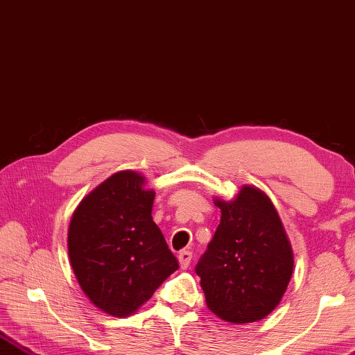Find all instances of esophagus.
<instances>
[{"mask_svg":"<svg viewBox=\"0 0 355 355\" xmlns=\"http://www.w3.org/2000/svg\"><path fill=\"white\" fill-rule=\"evenodd\" d=\"M191 259H193V252H191V251H188V250H182V251H180V252H179V256H178V260H179L180 268H182V270H187L188 266H190Z\"/></svg>","mask_w":355,"mask_h":355,"instance_id":"34e87169","label":"esophagus"}]
</instances>
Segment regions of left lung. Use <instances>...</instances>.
<instances>
[{"mask_svg": "<svg viewBox=\"0 0 355 355\" xmlns=\"http://www.w3.org/2000/svg\"><path fill=\"white\" fill-rule=\"evenodd\" d=\"M220 223L196 265L208 309L230 323L262 320L293 276L294 254L268 194L243 185L234 199L214 198Z\"/></svg>", "mask_w": 355, "mask_h": 355, "instance_id": "obj_1", "label": "left lung"}]
</instances>
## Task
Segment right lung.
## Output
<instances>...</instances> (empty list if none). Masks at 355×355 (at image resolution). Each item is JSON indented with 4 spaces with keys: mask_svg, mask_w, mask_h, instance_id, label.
<instances>
[{
    "mask_svg": "<svg viewBox=\"0 0 355 355\" xmlns=\"http://www.w3.org/2000/svg\"><path fill=\"white\" fill-rule=\"evenodd\" d=\"M146 176L121 170L84 196L70 219L71 270L93 305L128 317L179 265L151 218L155 190Z\"/></svg>",
    "mask_w": 355,
    "mask_h": 355,
    "instance_id": "1",
    "label": "right lung"
}]
</instances>
